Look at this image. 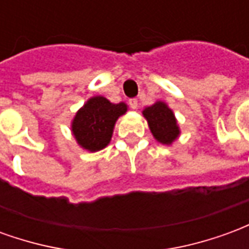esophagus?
Here are the masks:
<instances>
[{
  "mask_svg": "<svg viewBox=\"0 0 249 249\" xmlns=\"http://www.w3.org/2000/svg\"><path fill=\"white\" fill-rule=\"evenodd\" d=\"M129 107L132 109H137V107H139V103H137V100H136V98H130Z\"/></svg>",
  "mask_w": 249,
  "mask_h": 249,
  "instance_id": "esophagus-1",
  "label": "esophagus"
}]
</instances>
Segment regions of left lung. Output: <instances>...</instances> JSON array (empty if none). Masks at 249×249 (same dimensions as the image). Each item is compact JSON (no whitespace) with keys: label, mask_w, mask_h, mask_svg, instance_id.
Segmentation results:
<instances>
[{"label":"left lung","mask_w":249,"mask_h":249,"mask_svg":"<svg viewBox=\"0 0 249 249\" xmlns=\"http://www.w3.org/2000/svg\"><path fill=\"white\" fill-rule=\"evenodd\" d=\"M142 116L146 120L155 140L162 145H172L181 135L173 110L161 100L142 109Z\"/></svg>","instance_id":"8db88e82"}]
</instances>
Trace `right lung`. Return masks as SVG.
<instances>
[{"label": "right lung", "instance_id": "obj_1", "mask_svg": "<svg viewBox=\"0 0 249 249\" xmlns=\"http://www.w3.org/2000/svg\"><path fill=\"white\" fill-rule=\"evenodd\" d=\"M126 112L125 103L113 104L104 96L88 98L71 121V132L77 145L92 153L108 146L116 121Z\"/></svg>", "mask_w": 249, "mask_h": 249}]
</instances>
